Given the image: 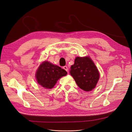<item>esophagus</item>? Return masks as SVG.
I'll return each instance as SVG.
<instances>
[{"instance_id":"1","label":"esophagus","mask_w":132,"mask_h":132,"mask_svg":"<svg viewBox=\"0 0 132 132\" xmlns=\"http://www.w3.org/2000/svg\"><path fill=\"white\" fill-rule=\"evenodd\" d=\"M63 69H64L65 70H66L67 72H68V70H69V69H68V67H67V66H63Z\"/></svg>"}]
</instances>
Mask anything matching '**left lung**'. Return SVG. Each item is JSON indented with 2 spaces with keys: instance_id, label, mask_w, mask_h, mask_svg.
I'll return each mask as SVG.
<instances>
[{
  "instance_id": "1",
  "label": "left lung",
  "mask_w": 132,
  "mask_h": 132,
  "mask_svg": "<svg viewBox=\"0 0 132 132\" xmlns=\"http://www.w3.org/2000/svg\"><path fill=\"white\" fill-rule=\"evenodd\" d=\"M70 73L78 86L86 92L95 87L100 77L94 63L89 57H76L74 65L71 67Z\"/></svg>"
}]
</instances>
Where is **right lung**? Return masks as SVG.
Wrapping results in <instances>:
<instances>
[{
  "label": "right lung",
  "instance_id": "add662e5",
  "mask_svg": "<svg viewBox=\"0 0 132 132\" xmlns=\"http://www.w3.org/2000/svg\"><path fill=\"white\" fill-rule=\"evenodd\" d=\"M67 72L61 68L48 61L40 65L36 73L38 84L46 89H52L59 78L67 75Z\"/></svg>",
  "mask_w": 132,
  "mask_h": 132
}]
</instances>
